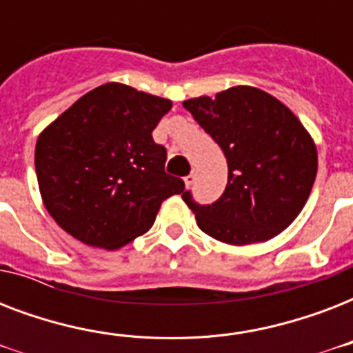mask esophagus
<instances>
[{"instance_id":"esophagus-1","label":"esophagus","mask_w":353,"mask_h":353,"mask_svg":"<svg viewBox=\"0 0 353 353\" xmlns=\"http://www.w3.org/2000/svg\"><path fill=\"white\" fill-rule=\"evenodd\" d=\"M183 181H185V185H187V187H190V185L196 181V174H194V172H192V174H188V176L183 179Z\"/></svg>"}]
</instances>
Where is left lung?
Segmentation results:
<instances>
[{"label": "left lung", "mask_w": 353, "mask_h": 353, "mask_svg": "<svg viewBox=\"0 0 353 353\" xmlns=\"http://www.w3.org/2000/svg\"><path fill=\"white\" fill-rule=\"evenodd\" d=\"M183 106L220 144L229 166L227 187L214 203L199 205L183 192L199 229L223 243L249 245L290 227L317 176L315 143L290 108L251 85Z\"/></svg>", "instance_id": "8db88e82"}]
</instances>
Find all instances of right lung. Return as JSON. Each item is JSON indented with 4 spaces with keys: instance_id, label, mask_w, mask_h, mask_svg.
<instances>
[{
    "instance_id": "obj_1",
    "label": "right lung",
    "mask_w": 353,
    "mask_h": 353,
    "mask_svg": "<svg viewBox=\"0 0 353 353\" xmlns=\"http://www.w3.org/2000/svg\"><path fill=\"white\" fill-rule=\"evenodd\" d=\"M168 99L126 84L99 85L40 133L34 166L47 212L85 245L119 249L154 225L161 203L185 190L165 172L152 132Z\"/></svg>"
}]
</instances>
